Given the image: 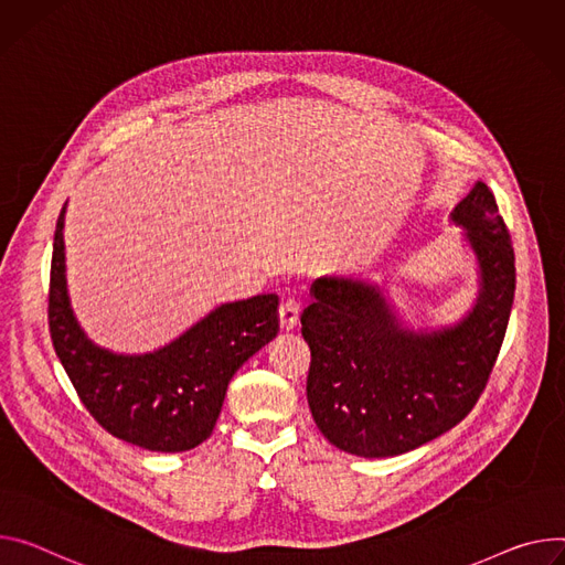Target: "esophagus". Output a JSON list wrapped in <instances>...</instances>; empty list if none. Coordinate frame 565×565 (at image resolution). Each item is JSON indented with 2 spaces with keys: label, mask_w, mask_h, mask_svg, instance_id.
Listing matches in <instances>:
<instances>
[{
  "label": "esophagus",
  "mask_w": 565,
  "mask_h": 565,
  "mask_svg": "<svg viewBox=\"0 0 565 565\" xmlns=\"http://www.w3.org/2000/svg\"><path fill=\"white\" fill-rule=\"evenodd\" d=\"M299 320V301L295 297H288L281 301L279 306V322L281 329H292Z\"/></svg>",
  "instance_id": "34e87169"
}]
</instances>
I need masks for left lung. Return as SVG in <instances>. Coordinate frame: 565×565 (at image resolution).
<instances>
[{
  "label": "left lung",
  "mask_w": 565,
  "mask_h": 565,
  "mask_svg": "<svg viewBox=\"0 0 565 565\" xmlns=\"http://www.w3.org/2000/svg\"><path fill=\"white\" fill-rule=\"evenodd\" d=\"M452 221L469 230L482 277L473 313L455 329L407 331L376 288L349 279L313 284V301L299 318L311 347L306 398L340 450H415L465 419L491 379L514 303V247L484 182L457 204Z\"/></svg>",
  "instance_id": "8db88e82"
}]
</instances>
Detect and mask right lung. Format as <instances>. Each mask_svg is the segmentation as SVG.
Listing matches in <instances>:
<instances>
[{
  "label": "right lung",
  "instance_id": "1",
  "mask_svg": "<svg viewBox=\"0 0 565 565\" xmlns=\"http://www.w3.org/2000/svg\"><path fill=\"white\" fill-rule=\"evenodd\" d=\"M65 207L56 223L49 275V333L94 422L146 450L182 452L216 426L234 372L279 331V297L256 295L218 306L182 338L146 355L94 347L74 320L65 286Z\"/></svg>",
  "mask_w": 565,
  "mask_h": 565
}]
</instances>
